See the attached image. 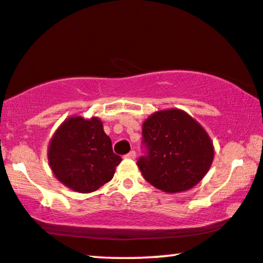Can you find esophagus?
<instances>
[{"instance_id": "obj_1", "label": "esophagus", "mask_w": 263, "mask_h": 263, "mask_svg": "<svg viewBox=\"0 0 263 263\" xmlns=\"http://www.w3.org/2000/svg\"><path fill=\"white\" fill-rule=\"evenodd\" d=\"M125 159H131V160L136 159V153L132 150V152H129L127 155H125Z\"/></svg>"}]
</instances>
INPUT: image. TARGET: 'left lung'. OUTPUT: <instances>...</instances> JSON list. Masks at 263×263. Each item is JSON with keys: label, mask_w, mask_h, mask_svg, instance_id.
Instances as JSON below:
<instances>
[{"label": "left lung", "mask_w": 263, "mask_h": 263, "mask_svg": "<svg viewBox=\"0 0 263 263\" xmlns=\"http://www.w3.org/2000/svg\"><path fill=\"white\" fill-rule=\"evenodd\" d=\"M148 155L137 161L145 180L166 194L190 190L214 160V145L203 126L186 111L159 110L143 122Z\"/></svg>", "instance_id": "left-lung-1"}]
</instances>
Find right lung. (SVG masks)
Masks as SVG:
<instances>
[{"instance_id":"1","label":"right lung","mask_w":263,"mask_h":263,"mask_svg":"<svg viewBox=\"0 0 263 263\" xmlns=\"http://www.w3.org/2000/svg\"><path fill=\"white\" fill-rule=\"evenodd\" d=\"M48 161L60 183L76 192L90 194L113 179L121 157L113 153L101 119L72 115L52 135Z\"/></svg>"}]
</instances>
